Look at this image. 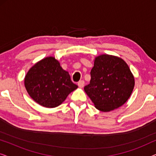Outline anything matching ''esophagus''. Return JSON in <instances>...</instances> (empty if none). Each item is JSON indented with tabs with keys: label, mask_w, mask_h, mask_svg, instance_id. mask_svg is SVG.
Listing matches in <instances>:
<instances>
[{
	"label": "esophagus",
	"mask_w": 156,
	"mask_h": 156,
	"mask_svg": "<svg viewBox=\"0 0 156 156\" xmlns=\"http://www.w3.org/2000/svg\"><path fill=\"white\" fill-rule=\"evenodd\" d=\"M78 86L80 87V88H82V87L84 86V80H80V82H78Z\"/></svg>",
	"instance_id": "1"
}]
</instances>
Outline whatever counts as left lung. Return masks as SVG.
<instances>
[{"label": "left lung", "mask_w": 156, "mask_h": 156, "mask_svg": "<svg viewBox=\"0 0 156 156\" xmlns=\"http://www.w3.org/2000/svg\"><path fill=\"white\" fill-rule=\"evenodd\" d=\"M91 80L84 91L101 112L120 107L133 91L134 77L122 59L108 55L96 57L91 70Z\"/></svg>", "instance_id": "1"}]
</instances>
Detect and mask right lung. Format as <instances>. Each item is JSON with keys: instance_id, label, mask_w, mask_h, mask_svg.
Instances as JSON below:
<instances>
[{"instance_id": "obj_1", "label": "right lung", "mask_w": 156, "mask_h": 156, "mask_svg": "<svg viewBox=\"0 0 156 156\" xmlns=\"http://www.w3.org/2000/svg\"><path fill=\"white\" fill-rule=\"evenodd\" d=\"M25 86L34 101L48 108L60 105L78 87L52 57L42 59L30 68L25 76Z\"/></svg>"}]
</instances>
